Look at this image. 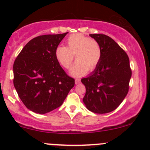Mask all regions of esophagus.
<instances>
[{
	"mask_svg": "<svg viewBox=\"0 0 150 150\" xmlns=\"http://www.w3.org/2000/svg\"><path fill=\"white\" fill-rule=\"evenodd\" d=\"M75 84H76V85L79 84L80 83H81V80H80V79H78V78H77V79H75Z\"/></svg>",
	"mask_w": 150,
	"mask_h": 150,
	"instance_id": "esophagus-1",
	"label": "esophagus"
}]
</instances>
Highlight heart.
I'll return each instance as SVG.
<instances>
[{
  "label": "heart",
  "instance_id": "obj_1",
  "mask_svg": "<svg viewBox=\"0 0 150 150\" xmlns=\"http://www.w3.org/2000/svg\"><path fill=\"white\" fill-rule=\"evenodd\" d=\"M67 47L57 46L54 57L57 62L64 68H69L74 60V55L78 61L69 70L72 76L83 75L88 71L93 70L102 58V48L95 40L81 33L69 35L67 38Z\"/></svg>",
  "mask_w": 150,
  "mask_h": 150
}]
</instances>
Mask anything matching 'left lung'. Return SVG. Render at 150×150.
I'll use <instances>...</instances> for the list:
<instances>
[{
  "instance_id": "left-lung-1",
  "label": "left lung",
  "mask_w": 150,
  "mask_h": 150,
  "mask_svg": "<svg viewBox=\"0 0 150 150\" xmlns=\"http://www.w3.org/2000/svg\"><path fill=\"white\" fill-rule=\"evenodd\" d=\"M102 48V58L94 70L81 79L86 87L83 101L86 108L97 114L115 110L125 99L131 78L129 58L109 36L90 34Z\"/></svg>"
}]
</instances>
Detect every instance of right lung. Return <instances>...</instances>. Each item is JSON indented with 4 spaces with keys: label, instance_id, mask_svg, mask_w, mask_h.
I'll return each instance as SVG.
<instances>
[{
    "label": "right lung",
    "instance_id": "obj_1",
    "mask_svg": "<svg viewBox=\"0 0 150 150\" xmlns=\"http://www.w3.org/2000/svg\"><path fill=\"white\" fill-rule=\"evenodd\" d=\"M67 34L32 39L13 63V86L23 104L34 112L46 114L60 107L75 86V80L54 57L55 48Z\"/></svg>",
    "mask_w": 150,
    "mask_h": 150
}]
</instances>
